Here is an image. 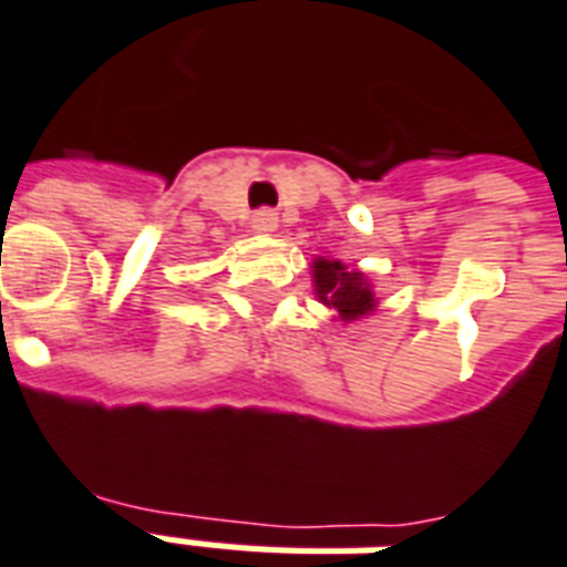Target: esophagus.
Masks as SVG:
<instances>
[{
	"label": "esophagus",
	"instance_id": "esophagus-1",
	"mask_svg": "<svg viewBox=\"0 0 567 567\" xmlns=\"http://www.w3.org/2000/svg\"><path fill=\"white\" fill-rule=\"evenodd\" d=\"M276 226H279V216H276L270 207H265V210H255L252 228L258 231V235H270V231H276Z\"/></svg>",
	"mask_w": 567,
	"mask_h": 567
}]
</instances>
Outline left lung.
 <instances>
[{"label":"left lung","instance_id":"1","mask_svg":"<svg viewBox=\"0 0 567 567\" xmlns=\"http://www.w3.org/2000/svg\"><path fill=\"white\" fill-rule=\"evenodd\" d=\"M312 285L315 297H318L327 309L336 312L332 321H360V318H365V315H371L378 309V300H374V288H371L369 276L360 274V270H351L344 261L330 258V255H318L312 261Z\"/></svg>","mask_w":567,"mask_h":567}]
</instances>
